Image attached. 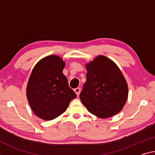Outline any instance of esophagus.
I'll use <instances>...</instances> for the list:
<instances>
[{"label":"esophagus","mask_w":155,"mask_h":155,"mask_svg":"<svg viewBox=\"0 0 155 155\" xmlns=\"http://www.w3.org/2000/svg\"><path fill=\"white\" fill-rule=\"evenodd\" d=\"M74 91L76 94H77V95L78 96L80 94V92H81V88L80 87H77V88H75L74 90Z\"/></svg>","instance_id":"1"}]
</instances>
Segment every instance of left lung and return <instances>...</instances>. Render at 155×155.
Returning <instances> with one entry per match:
<instances>
[{"label":"left lung","mask_w":155,"mask_h":155,"mask_svg":"<svg viewBox=\"0 0 155 155\" xmlns=\"http://www.w3.org/2000/svg\"><path fill=\"white\" fill-rule=\"evenodd\" d=\"M86 81L80 99L92 114L102 119L121 111L128 97L127 83L121 70L110 58L99 55L85 64Z\"/></svg>","instance_id":"1"}]
</instances>
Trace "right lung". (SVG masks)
<instances>
[{"label":"right lung","mask_w":155,"mask_h":155,"mask_svg":"<svg viewBox=\"0 0 155 155\" xmlns=\"http://www.w3.org/2000/svg\"><path fill=\"white\" fill-rule=\"evenodd\" d=\"M65 65L60 56H45L35 65L29 78L26 88L28 103L34 114L45 121L62 114L77 97L63 73Z\"/></svg>","instance_id":"1"}]
</instances>
